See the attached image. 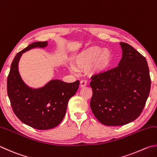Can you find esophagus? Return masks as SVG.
<instances>
[{
  "instance_id": "1",
  "label": "esophagus",
  "mask_w": 157,
  "mask_h": 157,
  "mask_svg": "<svg viewBox=\"0 0 157 157\" xmlns=\"http://www.w3.org/2000/svg\"><path fill=\"white\" fill-rule=\"evenodd\" d=\"M87 81H85V80H82L81 82H80V87H81V88H85L87 86Z\"/></svg>"
}]
</instances>
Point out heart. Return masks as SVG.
<instances>
[{
    "label": "heart",
    "instance_id": "obj_1",
    "mask_svg": "<svg viewBox=\"0 0 157 157\" xmlns=\"http://www.w3.org/2000/svg\"><path fill=\"white\" fill-rule=\"evenodd\" d=\"M113 61L110 50L93 46L82 50L72 57V65L69 70L73 73L88 70L91 67L94 74L101 75L110 68Z\"/></svg>",
    "mask_w": 157,
    "mask_h": 157
}]
</instances>
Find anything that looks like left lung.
I'll return each instance as SVG.
<instances>
[{"label":"left lung","mask_w":157,"mask_h":157,"mask_svg":"<svg viewBox=\"0 0 157 157\" xmlns=\"http://www.w3.org/2000/svg\"><path fill=\"white\" fill-rule=\"evenodd\" d=\"M118 66L91 78L90 107L102 124L122 126L140 116L148 98L151 81L147 61L127 43L120 42Z\"/></svg>","instance_id":"8db88e82"}]
</instances>
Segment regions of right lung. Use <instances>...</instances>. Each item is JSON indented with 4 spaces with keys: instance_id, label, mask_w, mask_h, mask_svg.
Instances as JSON below:
<instances>
[{
    "instance_id": "obj_1",
    "label": "right lung",
    "mask_w": 157,
    "mask_h": 157,
    "mask_svg": "<svg viewBox=\"0 0 157 157\" xmlns=\"http://www.w3.org/2000/svg\"><path fill=\"white\" fill-rule=\"evenodd\" d=\"M48 42L29 45L14 57L7 77V94L14 113L24 124L38 130L55 128L63 120L67 102L78 90L80 82L51 80L39 88L26 85L20 75L18 65L23 53L35 48H46Z\"/></svg>"
}]
</instances>
